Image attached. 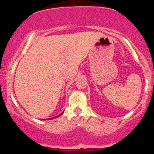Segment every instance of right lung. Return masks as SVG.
Instances as JSON below:
<instances>
[{"instance_id":"1","label":"right lung","mask_w":154,"mask_h":154,"mask_svg":"<svg viewBox=\"0 0 154 154\" xmlns=\"http://www.w3.org/2000/svg\"><path fill=\"white\" fill-rule=\"evenodd\" d=\"M63 114V113H61V114H59V115H58L57 116H56V117H54V118H51V119H54V118H56V117H58V116H59L60 115H61V114Z\"/></svg>"}]
</instances>
